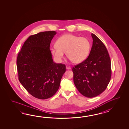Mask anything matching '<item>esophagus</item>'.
Wrapping results in <instances>:
<instances>
[{"label":"esophagus","instance_id":"34e87169","mask_svg":"<svg viewBox=\"0 0 129 129\" xmlns=\"http://www.w3.org/2000/svg\"><path fill=\"white\" fill-rule=\"evenodd\" d=\"M66 68L67 70H70L71 69V67L70 66H66Z\"/></svg>","mask_w":129,"mask_h":129}]
</instances>
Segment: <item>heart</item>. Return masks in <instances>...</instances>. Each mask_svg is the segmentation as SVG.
I'll use <instances>...</instances> for the list:
<instances>
[{"mask_svg": "<svg viewBox=\"0 0 129 129\" xmlns=\"http://www.w3.org/2000/svg\"><path fill=\"white\" fill-rule=\"evenodd\" d=\"M55 46L51 48V52L55 59L61 62L66 55L74 63H82L88 57L90 43L84 37L67 34L58 39Z\"/></svg>", "mask_w": 129, "mask_h": 129, "instance_id": "1", "label": "heart"}]
</instances>
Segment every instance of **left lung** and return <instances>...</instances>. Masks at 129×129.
I'll list each match as a JSON object with an SVG mask.
<instances>
[{"instance_id":"obj_1","label":"left lung","mask_w":129,"mask_h":129,"mask_svg":"<svg viewBox=\"0 0 129 129\" xmlns=\"http://www.w3.org/2000/svg\"><path fill=\"white\" fill-rule=\"evenodd\" d=\"M88 58L72 68L73 81L83 96L93 98L107 88L111 77V62L106 47L94 34Z\"/></svg>"}]
</instances>
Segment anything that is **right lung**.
<instances>
[{
	"label": "right lung",
	"mask_w": 129,
	"mask_h": 129,
	"mask_svg": "<svg viewBox=\"0 0 129 129\" xmlns=\"http://www.w3.org/2000/svg\"><path fill=\"white\" fill-rule=\"evenodd\" d=\"M56 33L45 31L30 36L17 56L20 82L31 95L38 99L45 100L54 95L66 72L65 64L53 61L50 49Z\"/></svg>",
	"instance_id": "right-lung-1"
}]
</instances>
